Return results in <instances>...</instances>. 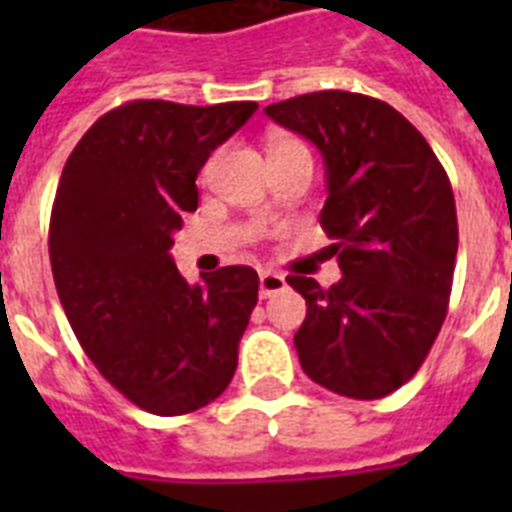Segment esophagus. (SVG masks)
Listing matches in <instances>:
<instances>
[{
	"instance_id": "1",
	"label": "esophagus",
	"mask_w": 512,
	"mask_h": 512,
	"mask_svg": "<svg viewBox=\"0 0 512 512\" xmlns=\"http://www.w3.org/2000/svg\"><path fill=\"white\" fill-rule=\"evenodd\" d=\"M287 289V279L281 276V273H273V271H263L260 273V297H271V295H279Z\"/></svg>"
}]
</instances>
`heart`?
<instances>
[{"mask_svg": "<svg viewBox=\"0 0 512 512\" xmlns=\"http://www.w3.org/2000/svg\"><path fill=\"white\" fill-rule=\"evenodd\" d=\"M292 143H297V140H287V138H281V140H276V143H273V146H271V151H279V148H284V146H292Z\"/></svg>", "mask_w": 512, "mask_h": 512, "instance_id": "1", "label": "heart"}]
</instances>
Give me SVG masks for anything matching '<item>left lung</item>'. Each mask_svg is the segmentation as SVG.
<instances>
[{
  "label": "left lung",
  "instance_id": "1",
  "mask_svg": "<svg viewBox=\"0 0 512 512\" xmlns=\"http://www.w3.org/2000/svg\"><path fill=\"white\" fill-rule=\"evenodd\" d=\"M319 148L327 167L321 228L342 279L287 284L308 313L295 348L303 372L372 401L412 380L449 311L457 209L444 167L412 122L369 95L324 90L265 108Z\"/></svg>",
  "mask_w": 512,
  "mask_h": 512
}]
</instances>
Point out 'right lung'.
<instances>
[{"mask_svg":"<svg viewBox=\"0 0 512 512\" xmlns=\"http://www.w3.org/2000/svg\"><path fill=\"white\" fill-rule=\"evenodd\" d=\"M255 111L252 100H132L84 132L60 175L50 217L60 305L98 372L159 417L207 406L236 372L257 273L225 265L188 284L170 249L199 207V170Z\"/></svg>","mask_w":512,"mask_h":512,"instance_id":"obj_1","label":"right lung"}]
</instances>
